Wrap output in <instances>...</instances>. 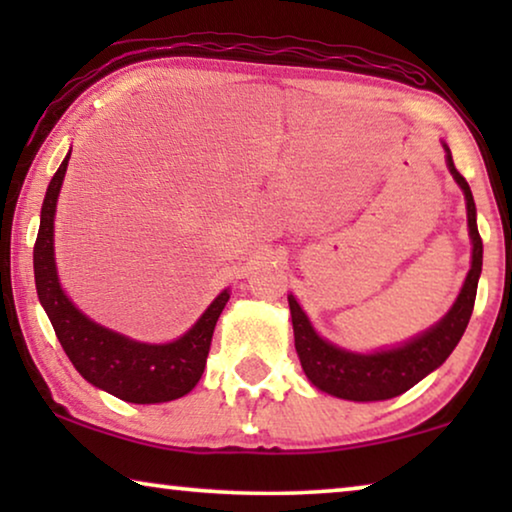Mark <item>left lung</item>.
<instances>
[{"mask_svg":"<svg viewBox=\"0 0 512 512\" xmlns=\"http://www.w3.org/2000/svg\"><path fill=\"white\" fill-rule=\"evenodd\" d=\"M445 151L447 167H450L452 177L457 179V184L466 195L468 230H471L473 240V263L464 286H461L457 303L436 326L419 335V338L410 340L408 345L377 354H354L321 340L310 326V319L300 310L296 298L289 296L293 338H296L300 366H303L307 380L317 389L326 391V394L347 398V401H387V398L401 396L403 391L424 380L431 370H436L452 354V349L457 347V342L466 331L482 272V237L478 233V223H475L471 186L454 167L447 146Z\"/></svg>","mask_w":512,"mask_h":512,"instance_id":"1","label":"left lung"}]
</instances>
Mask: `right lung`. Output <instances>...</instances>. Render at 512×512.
I'll return each instance as SVG.
<instances>
[{"instance_id": "obj_1", "label": "right lung", "mask_w": 512, "mask_h": 512, "mask_svg": "<svg viewBox=\"0 0 512 512\" xmlns=\"http://www.w3.org/2000/svg\"><path fill=\"white\" fill-rule=\"evenodd\" d=\"M67 163L69 153L48 184L41 205L37 242H34V282L62 349L90 384L109 391L121 401L165 403L186 396L205 370L214 326L230 293L223 291L191 331L167 345L135 342L81 314L60 289L53 258V216Z\"/></svg>"}]
</instances>
